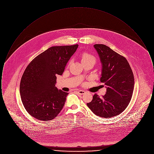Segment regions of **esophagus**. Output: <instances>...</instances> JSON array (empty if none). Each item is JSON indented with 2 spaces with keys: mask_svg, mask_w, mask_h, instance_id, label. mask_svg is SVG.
Instances as JSON below:
<instances>
[{
  "mask_svg": "<svg viewBox=\"0 0 154 154\" xmlns=\"http://www.w3.org/2000/svg\"><path fill=\"white\" fill-rule=\"evenodd\" d=\"M78 93H79L80 95H84V94H85V91H82V90H80V91H78Z\"/></svg>",
  "mask_w": 154,
  "mask_h": 154,
  "instance_id": "1",
  "label": "esophagus"
}]
</instances>
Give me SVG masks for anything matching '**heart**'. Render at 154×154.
I'll return each mask as SVG.
<instances>
[{
    "label": "heart",
    "instance_id": "1",
    "mask_svg": "<svg viewBox=\"0 0 154 154\" xmlns=\"http://www.w3.org/2000/svg\"><path fill=\"white\" fill-rule=\"evenodd\" d=\"M81 62L84 61H89V60L93 61L94 63H95L96 62L95 58L87 52H83L82 54H81Z\"/></svg>",
    "mask_w": 154,
    "mask_h": 154
}]
</instances>
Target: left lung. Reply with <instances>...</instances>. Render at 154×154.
Segmentation results:
<instances>
[{
	"mask_svg": "<svg viewBox=\"0 0 154 154\" xmlns=\"http://www.w3.org/2000/svg\"><path fill=\"white\" fill-rule=\"evenodd\" d=\"M102 63L100 82L106 88L100 98L95 94L87 104L97 116L111 118L121 114L128 107L132 98L134 80L126 59L104 44L94 45Z\"/></svg>",
	"mask_w": 154,
	"mask_h": 154,
	"instance_id": "1",
	"label": "left lung"
}]
</instances>
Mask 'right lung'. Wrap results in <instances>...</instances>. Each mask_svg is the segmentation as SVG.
I'll use <instances>...</instances> for the list:
<instances>
[{
  "mask_svg": "<svg viewBox=\"0 0 154 154\" xmlns=\"http://www.w3.org/2000/svg\"><path fill=\"white\" fill-rule=\"evenodd\" d=\"M79 45L51 47L33 59L26 67L20 83L23 105L38 120H52L63 109L69 94L55 87Z\"/></svg>",
  "mask_w": 154,
  "mask_h": 154,
  "instance_id": "obj_1",
  "label": "right lung"
}]
</instances>
